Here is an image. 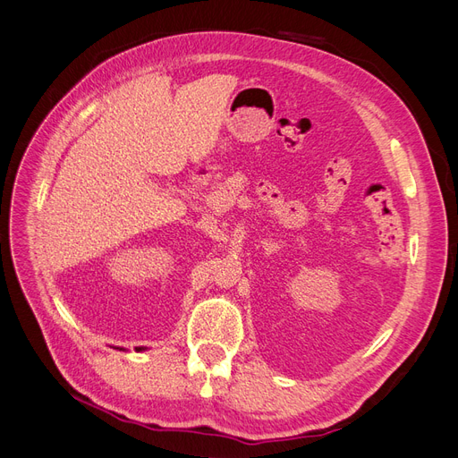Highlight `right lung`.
<instances>
[{"mask_svg":"<svg viewBox=\"0 0 458 458\" xmlns=\"http://www.w3.org/2000/svg\"><path fill=\"white\" fill-rule=\"evenodd\" d=\"M140 350H141V348H140Z\"/></svg>","mask_w":458,"mask_h":458,"instance_id":"1","label":"right lung"}]
</instances>
